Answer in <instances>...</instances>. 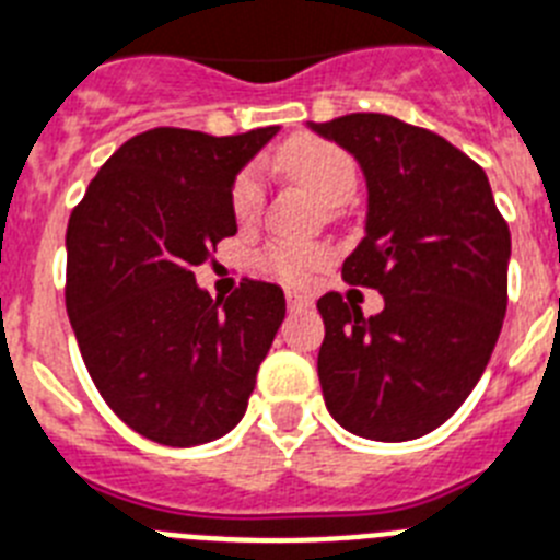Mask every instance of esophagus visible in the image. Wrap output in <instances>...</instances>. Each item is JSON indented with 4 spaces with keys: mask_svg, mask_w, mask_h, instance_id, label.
Listing matches in <instances>:
<instances>
[{
    "mask_svg": "<svg viewBox=\"0 0 560 560\" xmlns=\"http://www.w3.org/2000/svg\"><path fill=\"white\" fill-rule=\"evenodd\" d=\"M313 304V299L304 293H295V290H288V307L290 310H302V307H310Z\"/></svg>",
    "mask_w": 560,
    "mask_h": 560,
    "instance_id": "esophagus-1",
    "label": "esophagus"
}]
</instances>
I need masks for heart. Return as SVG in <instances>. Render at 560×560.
<instances>
[{
  "instance_id": "heart-1",
  "label": "heart",
  "mask_w": 560,
  "mask_h": 560,
  "mask_svg": "<svg viewBox=\"0 0 560 560\" xmlns=\"http://www.w3.org/2000/svg\"><path fill=\"white\" fill-rule=\"evenodd\" d=\"M281 171L293 182L310 190L324 205H341L359 185L355 159L345 148L318 139V136H295L279 150ZM265 205V182L256 164H247L236 173L230 185V210L238 224H253ZM330 261V247L318 242H276L261 253V267L284 284H307L316 270Z\"/></svg>"
}]
</instances>
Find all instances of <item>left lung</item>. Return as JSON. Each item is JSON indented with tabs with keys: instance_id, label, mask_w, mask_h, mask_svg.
<instances>
[{
	"instance_id": "1",
	"label": "left lung",
	"mask_w": 560,
	"mask_h": 560,
	"mask_svg": "<svg viewBox=\"0 0 560 560\" xmlns=\"http://www.w3.org/2000/svg\"><path fill=\"white\" fill-rule=\"evenodd\" d=\"M350 150L368 178V236L345 258L347 284L384 295L364 318L324 293L318 382L352 435L421 439L481 378L506 313L510 228L481 164L444 136L384 113L310 121Z\"/></svg>"
}]
</instances>
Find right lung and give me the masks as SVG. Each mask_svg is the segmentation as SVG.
I'll return each mask as SVG.
<instances>
[{
    "mask_svg": "<svg viewBox=\"0 0 560 560\" xmlns=\"http://www.w3.org/2000/svg\"><path fill=\"white\" fill-rule=\"evenodd\" d=\"M276 130H144L70 213L65 304L84 368L107 407L164 447L208 444L242 421L284 322L279 284L242 279L210 299L192 276L236 236L230 185Z\"/></svg>",
    "mask_w": 560,
    "mask_h": 560,
    "instance_id": "obj_1",
    "label": "right lung"
}]
</instances>
